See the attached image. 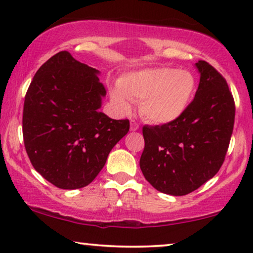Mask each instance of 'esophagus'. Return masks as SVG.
Masks as SVG:
<instances>
[{
    "label": "esophagus",
    "instance_id": "1",
    "mask_svg": "<svg viewBox=\"0 0 253 253\" xmlns=\"http://www.w3.org/2000/svg\"><path fill=\"white\" fill-rule=\"evenodd\" d=\"M138 129H139V123H138L136 120H131L130 121V130L137 131Z\"/></svg>",
    "mask_w": 253,
    "mask_h": 253
}]
</instances>
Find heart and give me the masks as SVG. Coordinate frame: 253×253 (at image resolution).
<instances>
[{
	"label": "heart",
	"mask_w": 253,
	"mask_h": 253,
	"mask_svg": "<svg viewBox=\"0 0 253 253\" xmlns=\"http://www.w3.org/2000/svg\"><path fill=\"white\" fill-rule=\"evenodd\" d=\"M112 100L122 112H129L130 101H140V112L151 122L168 124L186 112L195 94L196 81L188 70L152 68L130 72L120 78Z\"/></svg>",
	"instance_id": "1"
}]
</instances>
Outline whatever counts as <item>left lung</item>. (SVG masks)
<instances>
[{
    "label": "left lung",
    "mask_w": 253,
    "mask_h": 253,
    "mask_svg": "<svg viewBox=\"0 0 253 253\" xmlns=\"http://www.w3.org/2000/svg\"><path fill=\"white\" fill-rule=\"evenodd\" d=\"M200 82L186 112L175 122L143 126L140 169L158 191L184 196L219 171L229 147L235 101L223 76L206 61L196 63Z\"/></svg>",
    "instance_id": "left-lung-1"
}]
</instances>
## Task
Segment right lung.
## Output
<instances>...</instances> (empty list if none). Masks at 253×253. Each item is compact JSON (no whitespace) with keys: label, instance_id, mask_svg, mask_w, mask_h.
Listing matches in <instances>:
<instances>
[{"label":"right lung","instance_id":"obj_1","mask_svg":"<svg viewBox=\"0 0 253 253\" xmlns=\"http://www.w3.org/2000/svg\"><path fill=\"white\" fill-rule=\"evenodd\" d=\"M98 74L63 50L41 65L26 92V153L34 169L60 189L88 185L130 129L129 120L99 110L106 88Z\"/></svg>","mask_w":253,"mask_h":253}]
</instances>
